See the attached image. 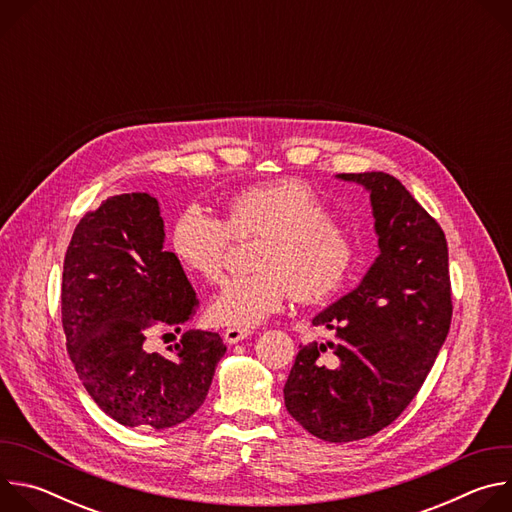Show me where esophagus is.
I'll return each mask as SVG.
<instances>
[{"instance_id":"obj_1","label":"esophagus","mask_w":512,"mask_h":512,"mask_svg":"<svg viewBox=\"0 0 512 512\" xmlns=\"http://www.w3.org/2000/svg\"><path fill=\"white\" fill-rule=\"evenodd\" d=\"M251 334H253V332L247 330V328H227V330H225V342H227V344H237V342L249 338Z\"/></svg>"}]
</instances>
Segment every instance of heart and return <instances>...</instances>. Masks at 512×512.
Segmentation results:
<instances>
[{
  "instance_id": "obj_1",
  "label": "heart",
  "mask_w": 512,
  "mask_h": 512,
  "mask_svg": "<svg viewBox=\"0 0 512 512\" xmlns=\"http://www.w3.org/2000/svg\"><path fill=\"white\" fill-rule=\"evenodd\" d=\"M263 237L251 275L231 277L208 306L216 324L257 326L294 296L318 306L336 298L356 267V245L334 221L328 204L296 180L253 186L227 202L225 221L188 206L172 227V251L190 273L218 281L233 238Z\"/></svg>"
}]
</instances>
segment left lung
Listing matches in <instances>:
<instances>
[{"label": "left lung", "instance_id": "8db88e82", "mask_svg": "<svg viewBox=\"0 0 512 512\" xmlns=\"http://www.w3.org/2000/svg\"><path fill=\"white\" fill-rule=\"evenodd\" d=\"M338 178L371 192L381 255L312 320L334 340L300 346L283 399L312 435L344 444L391 425L413 401L450 332L452 283L442 227L395 176Z\"/></svg>", "mask_w": 512, "mask_h": 512}]
</instances>
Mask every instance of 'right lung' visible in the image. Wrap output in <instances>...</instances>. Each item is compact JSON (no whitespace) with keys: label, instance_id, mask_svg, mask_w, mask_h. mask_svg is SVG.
Segmentation results:
<instances>
[{"label":"right lung","instance_id":"obj_1","mask_svg":"<svg viewBox=\"0 0 512 512\" xmlns=\"http://www.w3.org/2000/svg\"><path fill=\"white\" fill-rule=\"evenodd\" d=\"M158 200L111 196L72 233L62 271L66 350L93 401L127 427L168 429L204 403L227 346L188 330L170 354L145 346L156 326L186 324L198 308L180 261L164 251Z\"/></svg>","mask_w":512,"mask_h":512}]
</instances>
